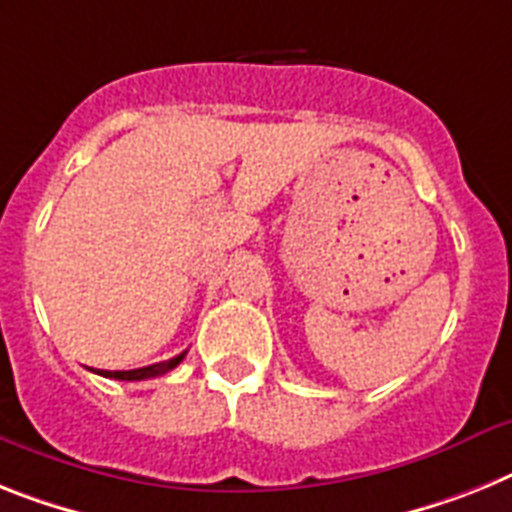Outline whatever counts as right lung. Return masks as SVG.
I'll use <instances>...</instances> for the list:
<instances>
[{
    "instance_id": "1",
    "label": "right lung",
    "mask_w": 512,
    "mask_h": 512,
    "mask_svg": "<svg viewBox=\"0 0 512 512\" xmlns=\"http://www.w3.org/2000/svg\"><path fill=\"white\" fill-rule=\"evenodd\" d=\"M187 351H182L179 356L169 359V362H158V364H150V367H140V369H117V372H111V369H98V375L103 377H111V380H150V377H161L166 375L169 369H174L176 364L182 362Z\"/></svg>"
}]
</instances>
